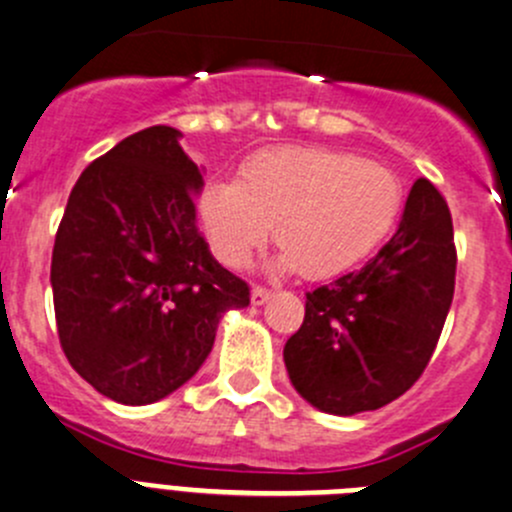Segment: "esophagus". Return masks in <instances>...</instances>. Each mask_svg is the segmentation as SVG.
<instances>
[{"instance_id": "esophagus-1", "label": "esophagus", "mask_w": 512, "mask_h": 512, "mask_svg": "<svg viewBox=\"0 0 512 512\" xmlns=\"http://www.w3.org/2000/svg\"><path fill=\"white\" fill-rule=\"evenodd\" d=\"M270 297H272V290H267V287L255 285V287H252V290H250V300H252V305H257V307L265 305V302L270 300Z\"/></svg>"}]
</instances>
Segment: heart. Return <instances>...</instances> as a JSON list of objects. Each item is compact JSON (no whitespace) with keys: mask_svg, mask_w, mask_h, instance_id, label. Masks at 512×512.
<instances>
[{"mask_svg":"<svg viewBox=\"0 0 512 512\" xmlns=\"http://www.w3.org/2000/svg\"><path fill=\"white\" fill-rule=\"evenodd\" d=\"M403 210L398 175L377 162L330 147H287L247 162L237 182L202 187L200 217L215 255L245 267L270 240L275 265L332 277L370 257Z\"/></svg>","mask_w":512,"mask_h":512,"instance_id":"1","label":"heart"}]
</instances>
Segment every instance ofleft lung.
<instances>
[{"mask_svg": "<svg viewBox=\"0 0 512 512\" xmlns=\"http://www.w3.org/2000/svg\"><path fill=\"white\" fill-rule=\"evenodd\" d=\"M455 262L448 202L418 180L388 245L357 272L307 292L305 320L282 352L297 393L347 418L413 388L443 332Z\"/></svg>", "mask_w": 512, "mask_h": 512, "instance_id": "1", "label": "left lung"}]
</instances>
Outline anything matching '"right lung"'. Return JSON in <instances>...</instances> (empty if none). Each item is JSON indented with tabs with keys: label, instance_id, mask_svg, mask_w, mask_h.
<instances>
[{
	"label": "right lung",
	"instance_id": "1",
	"mask_svg": "<svg viewBox=\"0 0 512 512\" xmlns=\"http://www.w3.org/2000/svg\"><path fill=\"white\" fill-rule=\"evenodd\" d=\"M175 127H147L79 175L52 252L54 317L69 365L104 398L150 405L182 388L250 287L197 230L205 180Z\"/></svg>",
	"mask_w": 512,
	"mask_h": 512
}]
</instances>
